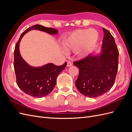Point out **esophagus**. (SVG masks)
Returning <instances> with one entry per match:
<instances>
[{"mask_svg":"<svg viewBox=\"0 0 132 132\" xmlns=\"http://www.w3.org/2000/svg\"><path fill=\"white\" fill-rule=\"evenodd\" d=\"M71 66H72V63H71L70 62H68V63H67V67H71Z\"/></svg>","mask_w":132,"mask_h":132,"instance_id":"1","label":"esophagus"}]
</instances>
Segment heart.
<instances>
[{
    "instance_id": "1",
    "label": "heart",
    "mask_w": 132,
    "mask_h": 132,
    "mask_svg": "<svg viewBox=\"0 0 132 132\" xmlns=\"http://www.w3.org/2000/svg\"><path fill=\"white\" fill-rule=\"evenodd\" d=\"M98 32L94 29H78L72 32L63 42L64 48L68 51L77 52L80 57L88 55L96 44Z\"/></svg>"
}]
</instances>
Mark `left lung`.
<instances>
[{
	"label": "left lung",
	"instance_id": "8db88e82",
	"mask_svg": "<svg viewBox=\"0 0 132 132\" xmlns=\"http://www.w3.org/2000/svg\"><path fill=\"white\" fill-rule=\"evenodd\" d=\"M103 30L100 53H91L74 63L79 69L76 87L88 97H96L109 91L114 85L118 71L119 52L114 38L110 31L104 28Z\"/></svg>",
	"mask_w": 132,
	"mask_h": 132
}]
</instances>
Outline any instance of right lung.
<instances>
[{
    "label": "right lung",
    "instance_id": "right-lung-1",
    "mask_svg": "<svg viewBox=\"0 0 132 132\" xmlns=\"http://www.w3.org/2000/svg\"><path fill=\"white\" fill-rule=\"evenodd\" d=\"M32 30L43 31L52 35L57 34L58 31L53 28L40 25H34L21 34L15 47L14 67L17 85L26 94L34 97L40 98L50 94L53 90L57 76L65 69L67 63L65 62L61 66L47 63L38 67L31 66L27 63L20 53L19 45L24 35Z\"/></svg>",
    "mask_w": 132,
    "mask_h": 132
}]
</instances>
